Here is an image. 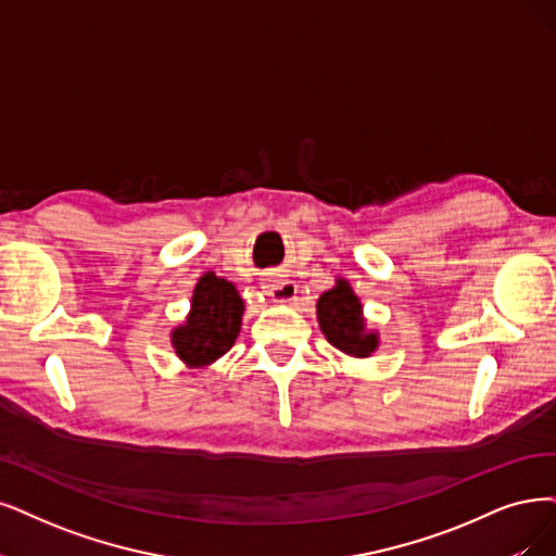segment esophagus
<instances>
[{
    "label": "esophagus",
    "instance_id": "34e87169",
    "mask_svg": "<svg viewBox=\"0 0 556 556\" xmlns=\"http://www.w3.org/2000/svg\"><path fill=\"white\" fill-rule=\"evenodd\" d=\"M263 289H265L267 295H270L277 302H291L295 298V293H298L295 281L289 279V277H281V275L265 279L263 281Z\"/></svg>",
    "mask_w": 556,
    "mask_h": 556
}]
</instances>
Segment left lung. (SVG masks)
<instances>
[{
	"mask_svg": "<svg viewBox=\"0 0 556 556\" xmlns=\"http://www.w3.org/2000/svg\"><path fill=\"white\" fill-rule=\"evenodd\" d=\"M316 312L323 334L341 353L351 357H368L376 353L378 334L366 330L362 302L345 279H337L334 289L318 298Z\"/></svg>",
	"mask_w": 556,
	"mask_h": 556,
	"instance_id": "8db88e82",
	"label": "left lung"
}]
</instances>
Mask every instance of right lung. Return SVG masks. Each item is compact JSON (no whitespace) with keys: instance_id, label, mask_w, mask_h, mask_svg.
<instances>
[{"instance_id":"add662e5","label":"right lung","mask_w":556,"mask_h":556,"mask_svg":"<svg viewBox=\"0 0 556 556\" xmlns=\"http://www.w3.org/2000/svg\"><path fill=\"white\" fill-rule=\"evenodd\" d=\"M244 302L236 286L205 273L194 286L192 309L172 332L176 355L192 368L208 366L231 351L242 323Z\"/></svg>"}]
</instances>
